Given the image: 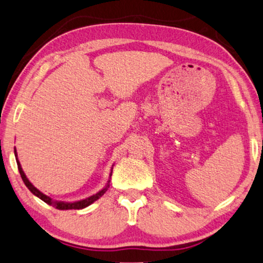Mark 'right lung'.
Here are the masks:
<instances>
[{
  "instance_id": "add662e5",
  "label": "right lung",
  "mask_w": 263,
  "mask_h": 263,
  "mask_svg": "<svg viewBox=\"0 0 263 263\" xmlns=\"http://www.w3.org/2000/svg\"><path fill=\"white\" fill-rule=\"evenodd\" d=\"M15 154H16V150H15ZM17 166H18V171H20V174H21V177H22L24 184L27 185V187L29 189V190L31 191L34 196H37L38 198H40V199H42L43 201H45L46 204L52 205L53 208L58 209V210H80V209L87 208L88 205H91V204L94 203V201H96L97 199H99V198H100V197L103 195V193H105V192L107 191V189L109 187V180H108V183H107V186H106L105 189H103V190H101L100 192H98L97 195L91 196L89 198H86V199H84V200L76 201V203H63V201H54V200L51 199L50 197L43 195V193H42L41 191H38L37 189L34 187L33 185L29 182V179L27 178V176L24 175V172H23V170H22V166H21L18 160H17ZM110 176H111V174H110Z\"/></svg>"
}]
</instances>
